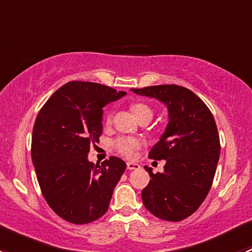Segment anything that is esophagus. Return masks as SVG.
<instances>
[{
  "label": "esophagus",
  "instance_id": "obj_1",
  "mask_svg": "<svg viewBox=\"0 0 252 252\" xmlns=\"http://www.w3.org/2000/svg\"><path fill=\"white\" fill-rule=\"evenodd\" d=\"M126 168L128 169H138V168H140V166H139L138 163H135V162H128V163H126Z\"/></svg>",
  "mask_w": 252,
  "mask_h": 252
}]
</instances>
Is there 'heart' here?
Masks as SVG:
<instances>
[{
  "label": "heart",
  "instance_id": "heart-1",
  "mask_svg": "<svg viewBox=\"0 0 252 252\" xmlns=\"http://www.w3.org/2000/svg\"><path fill=\"white\" fill-rule=\"evenodd\" d=\"M130 110L135 114L136 118L139 121H151L152 117H154V110L150 105L144 102H135L131 103ZM113 122V114L107 113L105 116V123L106 126H110ZM141 146V140L138 138H133V136H119L116 140H113V147L118 154H121L122 156L126 157V158H131L135 154V151L138 149H140Z\"/></svg>",
  "mask_w": 252,
  "mask_h": 252
}]
</instances>
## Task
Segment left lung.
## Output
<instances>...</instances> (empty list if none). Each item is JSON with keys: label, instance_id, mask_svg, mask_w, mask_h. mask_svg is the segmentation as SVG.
<instances>
[{"label": "left lung", "instance_id": "left-lung-1", "mask_svg": "<svg viewBox=\"0 0 252 252\" xmlns=\"http://www.w3.org/2000/svg\"><path fill=\"white\" fill-rule=\"evenodd\" d=\"M138 95L155 97L168 108L169 123L150 151L152 159H166L162 173H152L142 190L146 210L157 218L180 222L205 201L215 178L220 144L210 108L191 90L179 85L131 89Z\"/></svg>", "mask_w": 252, "mask_h": 252}]
</instances>
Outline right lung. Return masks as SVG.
<instances>
[{
	"label": "right lung",
	"mask_w": 252,
	"mask_h": 252,
	"mask_svg": "<svg viewBox=\"0 0 252 252\" xmlns=\"http://www.w3.org/2000/svg\"><path fill=\"white\" fill-rule=\"evenodd\" d=\"M90 81L61 86L37 113L32 159L42 196L62 220L88 224L108 210L113 189L126 168L111 156L98 166L88 161L102 134V108L126 95Z\"/></svg>",
	"instance_id": "1"
}]
</instances>
